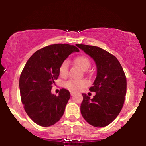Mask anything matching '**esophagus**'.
Segmentation results:
<instances>
[{
	"mask_svg": "<svg viewBox=\"0 0 146 146\" xmlns=\"http://www.w3.org/2000/svg\"><path fill=\"white\" fill-rule=\"evenodd\" d=\"M70 95L74 96V92H70Z\"/></svg>",
	"mask_w": 146,
	"mask_h": 146,
	"instance_id": "1",
	"label": "esophagus"
}]
</instances>
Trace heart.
<instances>
[{"label": "heart", "mask_w": 146, "mask_h": 146, "mask_svg": "<svg viewBox=\"0 0 146 146\" xmlns=\"http://www.w3.org/2000/svg\"><path fill=\"white\" fill-rule=\"evenodd\" d=\"M75 62L76 64L80 68L83 70H86L90 66V61L85 56H79L75 58ZM69 69V62L67 60H64L61 63L59 67V74L62 77H66L68 74ZM88 85V81L86 79L78 80H70L66 82L64 86L69 90L72 92H78L81 90L83 88Z\"/></svg>", "instance_id": "1"}]
</instances>
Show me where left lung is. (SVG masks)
Here are the masks:
<instances>
[{"label":"left lung","mask_w":146,"mask_h":146,"mask_svg":"<svg viewBox=\"0 0 146 146\" xmlns=\"http://www.w3.org/2000/svg\"><path fill=\"white\" fill-rule=\"evenodd\" d=\"M76 46L92 58L97 66L96 78L89 89L96 95L90 99L82 94L81 113L89 124L105 127L116 118L122 109L126 94V77L119 62L108 52L94 46Z\"/></svg>","instance_id":"1"}]
</instances>
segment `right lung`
I'll use <instances>...</instances> for the list:
<instances>
[{"instance_id": "right-lung-1", "label": "right lung", "mask_w": 146, "mask_h": 146, "mask_svg": "<svg viewBox=\"0 0 146 146\" xmlns=\"http://www.w3.org/2000/svg\"><path fill=\"white\" fill-rule=\"evenodd\" d=\"M75 46L67 44L49 45L35 52L28 60L19 80L22 103L27 115L36 124L48 127L58 122L64 114L70 98L62 88L58 96L51 93L59 76L61 63L73 52Z\"/></svg>"}]
</instances>
